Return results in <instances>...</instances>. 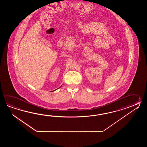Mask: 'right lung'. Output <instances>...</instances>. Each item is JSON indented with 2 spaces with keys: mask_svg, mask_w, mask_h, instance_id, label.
Masks as SVG:
<instances>
[{
  "mask_svg": "<svg viewBox=\"0 0 147 147\" xmlns=\"http://www.w3.org/2000/svg\"><path fill=\"white\" fill-rule=\"evenodd\" d=\"M61 87V86H60V87L59 88ZM59 88H58V89H59Z\"/></svg>",
  "mask_w": 147,
  "mask_h": 147,
  "instance_id": "obj_1",
  "label": "right lung"
}]
</instances>
